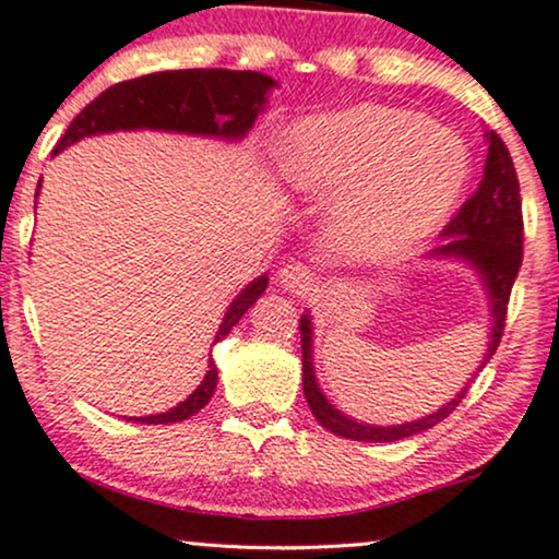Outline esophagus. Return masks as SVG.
<instances>
[{"instance_id":"obj_1","label":"esophagus","mask_w":559,"mask_h":559,"mask_svg":"<svg viewBox=\"0 0 559 559\" xmlns=\"http://www.w3.org/2000/svg\"><path fill=\"white\" fill-rule=\"evenodd\" d=\"M278 284H281V288H284V292L307 294V292H312L314 278H312V273H309L307 265L288 263L278 271Z\"/></svg>"}]
</instances>
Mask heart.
Masks as SVG:
<instances>
[{
	"instance_id": "1",
	"label": "heart",
	"mask_w": 559,
	"mask_h": 559,
	"mask_svg": "<svg viewBox=\"0 0 559 559\" xmlns=\"http://www.w3.org/2000/svg\"><path fill=\"white\" fill-rule=\"evenodd\" d=\"M281 169L296 190L335 195L328 235L345 255L390 260L433 237L462 201L469 150L423 112L390 105L296 123Z\"/></svg>"
}]
</instances>
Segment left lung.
<instances>
[{"label":"left lung","instance_id":"left-lung-1","mask_svg":"<svg viewBox=\"0 0 559 559\" xmlns=\"http://www.w3.org/2000/svg\"><path fill=\"white\" fill-rule=\"evenodd\" d=\"M487 159L483 180L475 190V195L459 209V214L441 231V245L428 252V258L441 260H462L472 271L479 275L487 294V307H490V335H487V350L477 371L485 369L492 353L498 350L500 335L506 328V309L511 299V288L519 275L521 258H524V218H521V195L519 178L511 154H508L503 139L496 131H485ZM301 330V381L304 397L309 402V409L317 423L330 433L350 438V441H369V443H392L402 438L418 436L423 430L433 428L436 423L449 418L451 409H456L464 400L469 384L462 386V392L454 394L447 405L438 407L436 413L423 415L418 420L400 423V426H371V423H358L350 415H345L332 402L324 397V392L317 384L314 371V330L312 314L304 312L299 320ZM475 371V377H477ZM472 377V379H475ZM469 379V381H472Z\"/></svg>","mask_w":559,"mask_h":559}]
</instances>
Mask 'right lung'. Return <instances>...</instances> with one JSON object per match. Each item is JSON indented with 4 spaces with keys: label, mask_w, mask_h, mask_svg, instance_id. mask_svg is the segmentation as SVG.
I'll use <instances>...</instances> for the list:
<instances>
[{
    "label": "right lung",
    "mask_w": 559,
    "mask_h": 559,
    "mask_svg": "<svg viewBox=\"0 0 559 559\" xmlns=\"http://www.w3.org/2000/svg\"><path fill=\"white\" fill-rule=\"evenodd\" d=\"M273 87H278L273 76L260 72H231V69H178V72H157L118 82L110 90H105L100 97H95L69 123L67 133L53 146V154L63 152L76 141L97 136V133L141 129L239 141L247 136L260 112L265 110L267 95ZM265 288L267 275L263 273L235 296V301L224 312L222 324H218L214 345L229 335V330L242 320V314L263 296ZM216 379V364L209 353L206 377L178 407L129 420L154 423V426L188 420L214 397Z\"/></svg>",
    "instance_id": "right-lung-1"
}]
</instances>
